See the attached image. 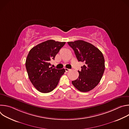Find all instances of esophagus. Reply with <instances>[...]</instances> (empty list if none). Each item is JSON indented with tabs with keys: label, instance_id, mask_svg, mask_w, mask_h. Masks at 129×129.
Returning <instances> with one entry per match:
<instances>
[{
	"label": "esophagus",
	"instance_id": "obj_1",
	"mask_svg": "<svg viewBox=\"0 0 129 129\" xmlns=\"http://www.w3.org/2000/svg\"><path fill=\"white\" fill-rule=\"evenodd\" d=\"M65 71H66V72L69 71H70V69H68V68H65Z\"/></svg>",
	"mask_w": 129,
	"mask_h": 129
}]
</instances>
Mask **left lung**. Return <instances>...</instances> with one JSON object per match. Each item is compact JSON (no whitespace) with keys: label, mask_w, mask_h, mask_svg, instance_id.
Masks as SVG:
<instances>
[{"label":"left lung","mask_w":129,"mask_h":129,"mask_svg":"<svg viewBox=\"0 0 129 129\" xmlns=\"http://www.w3.org/2000/svg\"><path fill=\"white\" fill-rule=\"evenodd\" d=\"M67 43L74 50L79 62L85 63L81 71H78V78L72 84L81 92L89 91L98 85L103 77L105 68L103 54L93 45L83 40Z\"/></svg>","instance_id":"8db88e82"}]
</instances>
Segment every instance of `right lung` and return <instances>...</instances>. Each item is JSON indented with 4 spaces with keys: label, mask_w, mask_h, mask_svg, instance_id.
<instances>
[{
    "label": "right lung",
    "mask_w": 129,
    "mask_h": 129,
    "mask_svg": "<svg viewBox=\"0 0 129 129\" xmlns=\"http://www.w3.org/2000/svg\"><path fill=\"white\" fill-rule=\"evenodd\" d=\"M65 43L49 40L37 45L29 51L25 62L28 78L36 89L42 93L52 91L65 72L64 68L50 67V61L54 59Z\"/></svg>",
    "instance_id": "right-lung-1"
}]
</instances>
